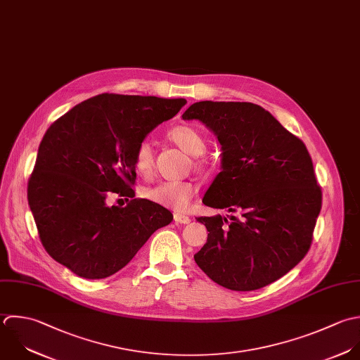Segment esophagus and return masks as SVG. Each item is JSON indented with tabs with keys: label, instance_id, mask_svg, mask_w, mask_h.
<instances>
[{
	"label": "esophagus",
	"instance_id": "34e87169",
	"mask_svg": "<svg viewBox=\"0 0 360 360\" xmlns=\"http://www.w3.org/2000/svg\"><path fill=\"white\" fill-rule=\"evenodd\" d=\"M174 220H175V223H179V224L191 223V219L188 216H185V214H181V213H175L174 214Z\"/></svg>",
	"mask_w": 360,
	"mask_h": 360
}]
</instances>
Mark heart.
I'll return each mask as SVG.
<instances>
[{"label":"heart","instance_id":"1","mask_svg":"<svg viewBox=\"0 0 360 360\" xmlns=\"http://www.w3.org/2000/svg\"><path fill=\"white\" fill-rule=\"evenodd\" d=\"M167 136L182 151L191 155L202 154L206 147L203 136L199 133V130L189 124L175 126L167 133ZM153 164L154 158L151 146L144 141L134 153V168L139 174L148 175L153 169ZM196 191V185L191 181H164L154 186L146 188L143 195L147 200L160 206L174 210H185Z\"/></svg>","mask_w":360,"mask_h":360}]
</instances>
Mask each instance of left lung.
<instances>
[{"mask_svg": "<svg viewBox=\"0 0 360 360\" xmlns=\"http://www.w3.org/2000/svg\"><path fill=\"white\" fill-rule=\"evenodd\" d=\"M182 119L202 122L217 137L221 171L203 203L231 213L196 219L209 234L195 262L213 282L237 292L281 279L310 250L321 210L304 143L251 102L202 101Z\"/></svg>", "mask_w": 360, "mask_h": 360, "instance_id": "8db88e82", "label": "left lung"}]
</instances>
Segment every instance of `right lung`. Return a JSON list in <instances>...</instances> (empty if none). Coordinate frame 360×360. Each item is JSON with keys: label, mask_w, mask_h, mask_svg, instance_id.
Instances as JSON below:
<instances>
[{"label": "right lung", "mask_w": 360, "mask_h": 360, "mask_svg": "<svg viewBox=\"0 0 360 360\" xmlns=\"http://www.w3.org/2000/svg\"><path fill=\"white\" fill-rule=\"evenodd\" d=\"M184 98L101 94L58 117L44 133L27 182V202L47 254L85 279L126 266L172 213L147 199L109 206L112 193L134 198V153L174 117Z\"/></svg>", "instance_id": "right-lung-1"}]
</instances>
